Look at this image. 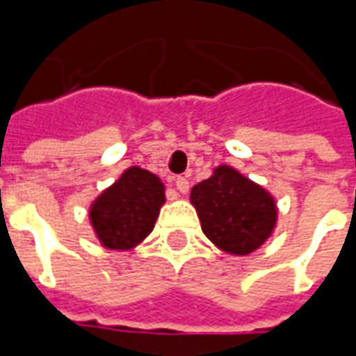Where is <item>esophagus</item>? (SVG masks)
I'll return each mask as SVG.
<instances>
[{"label": "esophagus", "mask_w": 356, "mask_h": 356, "mask_svg": "<svg viewBox=\"0 0 356 356\" xmlns=\"http://www.w3.org/2000/svg\"><path fill=\"white\" fill-rule=\"evenodd\" d=\"M175 186H177V191L181 194L188 193V181L185 177H177L175 179Z\"/></svg>", "instance_id": "1"}]
</instances>
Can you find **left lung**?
<instances>
[{"label":"left lung","mask_w":356,"mask_h":356,"mask_svg":"<svg viewBox=\"0 0 356 356\" xmlns=\"http://www.w3.org/2000/svg\"><path fill=\"white\" fill-rule=\"evenodd\" d=\"M191 204L204 234L231 255L254 254L273 236L278 221L275 196L225 163L193 186Z\"/></svg>","instance_id":"1"}]
</instances>
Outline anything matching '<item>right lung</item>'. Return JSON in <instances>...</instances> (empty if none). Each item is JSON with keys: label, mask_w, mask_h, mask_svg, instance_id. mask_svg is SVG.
<instances>
[{"label": "right lung", "mask_w": 356, "mask_h": 356, "mask_svg": "<svg viewBox=\"0 0 356 356\" xmlns=\"http://www.w3.org/2000/svg\"><path fill=\"white\" fill-rule=\"evenodd\" d=\"M163 204L162 179L131 165L91 202L89 223L102 248L127 252L152 232Z\"/></svg>", "instance_id": "obj_1"}]
</instances>
